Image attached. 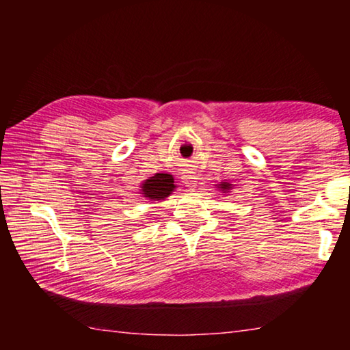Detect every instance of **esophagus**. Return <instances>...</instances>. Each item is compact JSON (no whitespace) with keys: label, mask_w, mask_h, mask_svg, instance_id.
Instances as JSON below:
<instances>
[{"label":"esophagus","mask_w":350,"mask_h":350,"mask_svg":"<svg viewBox=\"0 0 350 350\" xmlns=\"http://www.w3.org/2000/svg\"><path fill=\"white\" fill-rule=\"evenodd\" d=\"M182 180H183V183H185V187L194 188V187H196V182H198L196 171H193V170H183V171H182Z\"/></svg>","instance_id":"34e87169"}]
</instances>
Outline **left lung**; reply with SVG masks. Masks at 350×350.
Segmentation results:
<instances>
[{"label": "left lung", "instance_id": "left-lung-1", "mask_svg": "<svg viewBox=\"0 0 350 350\" xmlns=\"http://www.w3.org/2000/svg\"><path fill=\"white\" fill-rule=\"evenodd\" d=\"M221 188H222V189H227V188H230V185H228V183H222Z\"/></svg>", "mask_w": 350, "mask_h": 350}]
</instances>
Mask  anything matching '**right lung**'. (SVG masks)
Masks as SVG:
<instances>
[{"label":"right lung","instance_id":"add662e5","mask_svg":"<svg viewBox=\"0 0 350 350\" xmlns=\"http://www.w3.org/2000/svg\"><path fill=\"white\" fill-rule=\"evenodd\" d=\"M174 188L176 185L173 176L157 173L156 176H152L150 179H146V182H144V185H142V194H145V198L151 200H162L170 196Z\"/></svg>","mask_w":350,"mask_h":350}]
</instances>
